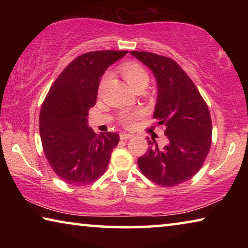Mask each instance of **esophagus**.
<instances>
[{
    "label": "esophagus",
    "mask_w": 248,
    "mask_h": 248,
    "mask_svg": "<svg viewBox=\"0 0 248 248\" xmlns=\"http://www.w3.org/2000/svg\"><path fill=\"white\" fill-rule=\"evenodd\" d=\"M119 136H120V139H121V140H128V139H131V138H132V134L125 133V132L120 133Z\"/></svg>",
    "instance_id": "esophagus-1"
}]
</instances>
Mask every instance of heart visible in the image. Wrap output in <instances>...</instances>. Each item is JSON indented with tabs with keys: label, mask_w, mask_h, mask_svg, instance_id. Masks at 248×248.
<instances>
[{
	"label": "heart",
	"mask_w": 248,
	"mask_h": 248,
	"mask_svg": "<svg viewBox=\"0 0 248 248\" xmlns=\"http://www.w3.org/2000/svg\"><path fill=\"white\" fill-rule=\"evenodd\" d=\"M121 73H123L125 81L129 83V85L134 90L138 89V87H144L149 82V74L146 72V70L136 61L125 62L121 66ZM108 75L106 74L103 78L102 82H100V86H103V84L106 81ZM140 115L141 112H133V114H131V112H124L120 117V123L124 127H131L133 124V121Z\"/></svg>",
	"instance_id": "obj_1"
}]
</instances>
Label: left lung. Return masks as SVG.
<instances>
[{"label":"left lung","instance_id":"left-lung-1","mask_svg":"<svg viewBox=\"0 0 248 248\" xmlns=\"http://www.w3.org/2000/svg\"><path fill=\"white\" fill-rule=\"evenodd\" d=\"M152 71L157 83L153 118L164 125L169 144L155 140L138 165L145 177L163 187H174L194 177L211 146L212 123L208 105L194 82L173 59L146 51H130Z\"/></svg>","mask_w":248,"mask_h":248}]
</instances>
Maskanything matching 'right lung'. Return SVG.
I'll use <instances>...</instances> for the list:
<instances>
[{
	"label": "right lung",
	"mask_w": 248,
	"mask_h": 248,
	"mask_svg": "<svg viewBox=\"0 0 248 248\" xmlns=\"http://www.w3.org/2000/svg\"><path fill=\"white\" fill-rule=\"evenodd\" d=\"M127 52L81 54L62 71L46 96L39 116L41 143L49 165L66 184H92L107 170L119 136L96 134L87 125V116L96 104L102 75Z\"/></svg>",
	"instance_id": "obj_1"
}]
</instances>
